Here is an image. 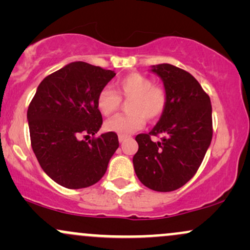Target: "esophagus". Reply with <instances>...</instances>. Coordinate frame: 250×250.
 <instances>
[{
    "instance_id": "obj_1",
    "label": "esophagus",
    "mask_w": 250,
    "mask_h": 250,
    "mask_svg": "<svg viewBox=\"0 0 250 250\" xmlns=\"http://www.w3.org/2000/svg\"><path fill=\"white\" fill-rule=\"evenodd\" d=\"M125 140H127V136H119V141H120V143H123L125 141Z\"/></svg>"
}]
</instances>
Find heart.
Returning a JSON list of instances; mask_svg holds the SVG:
<instances>
[{
	"mask_svg": "<svg viewBox=\"0 0 250 250\" xmlns=\"http://www.w3.org/2000/svg\"><path fill=\"white\" fill-rule=\"evenodd\" d=\"M116 90L103 88L96 99L100 113L109 116L116 111L121 97L130 100L127 115H116L104 123V129L119 136H128L145 125L146 119L155 120L162 115L167 104V94L160 87H154L153 81L139 73H131L120 79Z\"/></svg>",
	"mask_w": 250,
	"mask_h": 250,
	"instance_id": "obj_1",
	"label": "heart"
}]
</instances>
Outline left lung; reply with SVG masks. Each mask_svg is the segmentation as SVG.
I'll use <instances>...</instances> for the list:
<instances>
[{
	"label": "left lung",
	"instance_id": "obj_1",
	"mask_svg": "<svg viewBox=\"0 0 250 250\" xmlns=\"http://www.w3.org/2000/svg\"><path fill=\"white\" fill-rule=\"evenodd\" d=\"M150 71L162 80L167 104L150 133L135 137L139 150L133 165L146 187L173 191L194 176L210 146V99L193 75L173 64L151 65ZM159 133L162 141L151 142L150 135Z\"/></svg>",
	"mask_w": 250,
	"mask_h": 250
}]
</instances>
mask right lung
I'll use <instances>...</instances> for the list:
<instances>
[{"label": "right lung", "instance_id": "obj_1", "mask_svg": "<svg viewBox=\"0 0 250 250\" xmlns=\"http://www.w3.org/2000/svg\"><path fill=\"white\" fill-rule=\"evenodd\" d=\"M115 75L89 63L71 62L37 87L27 113L31 147L43 171L62 187L95 185L119 148L117 135L109 131L82 140L101 128L96 99Z\"/></svg>", "mask_w": 250, "mask_h": 250}]
</instances>
